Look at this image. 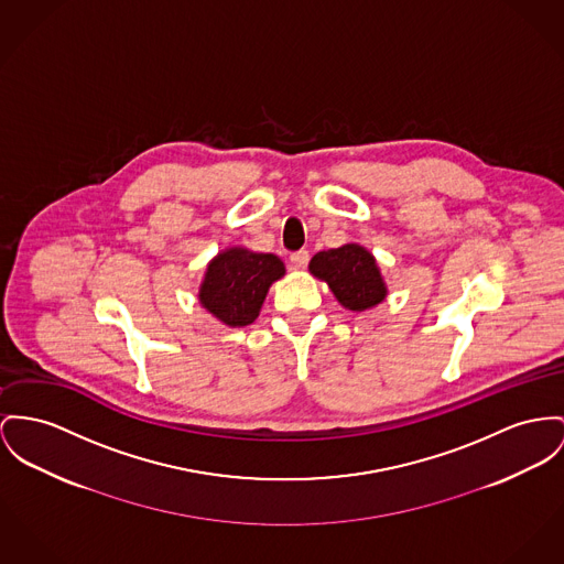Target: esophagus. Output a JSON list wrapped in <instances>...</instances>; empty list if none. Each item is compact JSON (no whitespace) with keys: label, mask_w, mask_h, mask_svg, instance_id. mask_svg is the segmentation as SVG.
<instances>
[{"label":"esophagus","mask_w":564,"mask_h":564,"mask_svg":"<svg viewBox=\"0 0 564 564\" xmlns=\"http://www.w3.org/2000/svg\"><path fill=\"white\" fill-rule=\"evenodd\" d=\"M310 261V254H307V250H300V252H295V254H291V264H293V269H305V264Z\"/></svg>","instance_id":"obj_1"}]
</instances>
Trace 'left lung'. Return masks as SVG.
I'll return each instance as SVG.
<instances>
[{
  "instance_id": "obj_1",
  "label": "left lung",
  "mask_w": 564,
  "mask_h": 564,
  "mask_svg": "<svg viewBox=\"0 0 564 564\" xmlns=\"http://www.w3.org/2000/svg\"><path fill=\"white\" fill-rule=\"evenodd\" d=\"M310 273L325 282L341 307L366 312L387 300L389 291L376 257L361 243H344L312 257Z\"/></svg>"
}]
</instances>
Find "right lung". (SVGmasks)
Returning a JSON list of instances; mask_svg holds the SVG:
<instances>
[{
    "instance_id": "right-lung-1",
    "label": "right lung",
    "mask_w": 564,
    "mask_h": 564,
    "mask_svg": "<svg viewBox=\"0 0 564 564\" xmlns=\"http://www.w3.org/2000/svg\"><path fill=\"white\" fill-rule=\"evenodd\" d=\"M284 273L286 267L271 252H254L243 246L225 248L207 263L198 303L226 327L252 325L271 284Z\"/></svg>"
}]
</instances>
